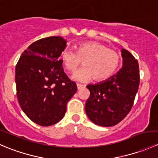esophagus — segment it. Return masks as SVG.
<instances>
[{
    "mask_svg": "<svg viewBox=\"0 0 158 158\" xmlns=\"http://www.w3.org/2000/svg\"><path fill=\"white\" fill-rule=\"evenodd\" d=\"M76 86H77V89H78V90H79V89H83L84 87V85H80V84H77V85H76Z\"/></svg>",
    "mask_w": 158,
    "mask_h": 158,
    "instance_id": "esophagus-1",
    "label": "esophagus"
}]
</instances>
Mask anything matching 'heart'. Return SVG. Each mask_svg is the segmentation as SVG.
I'll return each mask as SVG.
<instances>
[{
    "mask_svg": "<svg viewBox=\"0 0 158 158\" xmlns=\"http://www.w3.org/2000/svg\"><path fill=\"white\" fill-rule=\"evenodd\" d=\"M61 59L69 73L74 72L82 62L84 67L73 76L74 80L82 82H89L92 79L97 82L107 80L116 73L121 63L118 52L95 41L80 44L76 52L73 49H66L62 53Z\"/></svg>",
    "mask_w": 158,
    "mask_h": 158,
    "instance_id": "b5f03b06",
    "label": "heart"
}]
</instances>
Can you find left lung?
<instances>
[{
    "mask_svg": "<svg viewBox=\"0 0 158 158\" xmlns=\"http://www.w3.org/2000/svg\"><path fill=\"white\" fill-rule=\"evenodd\" d=\"M123 63L116 74L103 82L89 84L90 96L85 103V112L94 124L110 127L117 125L131 109L140 82L138 60L122 49Z\"/></svg>",
    "mask_w": 158,
    "mask_h": 158,
    "instance_id": "obj_1",
    "label": "left lung"
}]
</instances>
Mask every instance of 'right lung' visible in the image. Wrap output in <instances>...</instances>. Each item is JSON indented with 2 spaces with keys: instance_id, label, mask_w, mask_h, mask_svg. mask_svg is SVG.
<instances>
[{
  "instance_id": "right-lung-1",
  "label": "right lung",
  "mask_w": 158,
  "mask_h": 158,
  "mask_svg": "<svg viewBox=\"0 0 158 158\" xmlns=\"http://www.w3.org/2000/svg\"><path fill=\"white\" fill-rule=\"evenodd\" d=\"M66 47V40L61 36L40 39L23 51L16 66L19 104L30 120L41 126L60 122L66 104L77 91L60 60Z\"/></svg>"
}]
</instances>
